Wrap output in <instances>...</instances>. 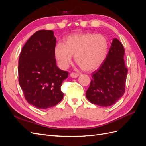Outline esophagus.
Instances as JSON below:
<instances>
[{"label":"esophagus","instance_id":"34e87169","mask_svg":"<svg viewBox=\"0 0 146 146\" xmlns=\"http://www.w3.org/2000/svg\"><path fill=\"white\" fill-rule=\"evenodd\" d=\"M79 76V74L75 73V72H71L70 74V76L72 78H76Z\"/></svg>","mask_w":146,"mask_h":146}]
</instances>
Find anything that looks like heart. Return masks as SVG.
Masks as SVG:
<instances>
[{
	"mask_svg": "<svg viewBox=\"0 0 146 146\" xmlns=\"http://www.w3.org/2000/svg\"><path fill=\"white\" fill-rule=\"evenodd\" d=\"M108 50V41L101 34L83 33L69 35L64 44L58 42L54 53L61 68H66L72 63V55L82 69L86 71L98 68L104 63Z\"/></svg>",
	"mask_w": 146,
	"mask_h": 146,
	"instance_id": "heart-1",
	"label": "heart"
}]
</instances>
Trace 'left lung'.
I'll use <instances>...</instances> for the list:
<instances>
[{
    "label": "left lung",
    "instance_id": "left-lung-1",
    "mask_svg": "<svg viewBox=\"0 0 146 146\" xmlns=\"http://www.w3.org/2000/svg\"><path fill=\"white\" fill-rule=\"evenodd\" d=\"M124 55L121 42L114 38L104 63L92 74V79L86 92V98L91 103L109 107L124 94L128 72Z\"/></svg>",
    "mask_w": 146,
    "mask_h": 146
}]
</instances>
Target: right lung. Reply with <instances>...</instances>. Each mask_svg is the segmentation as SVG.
Here are the masks:
<instances>
[{
  "mask_svg": "<svg viewBox=\"0 0 146 146\" xmlns=\"http://www.w3.org/2000/svg\"><path fill=\"white\" fill-rule=\"evenodd\" d=\"M55 45L52 30H39L25 44L19 56V83L26 100L39 109L54 107L63 98L61 86L69 73L57 67Z\"/></svg>",
  "mask_w": 146,
  "mask_h": 146,
  "instance_id": "1",
  "label": "right lung"
}]
</instances>
